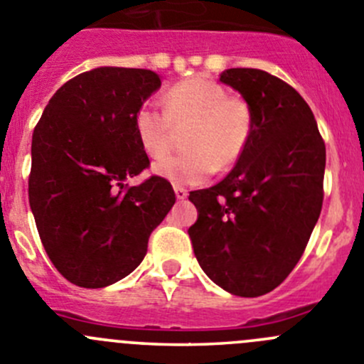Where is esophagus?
I'll use <instances>...</instances> for the list:
<instances>
[{
    "label": "esophagus",
    "mask_w": 364,
    "mask_h": 364,
    "mask_svg": "<svg viewBox=\"0 0 364 364\" xmlns=\"http://www.w3.org/2000/svg\"><path fill=\"white\" fill-rule=\"evenodd\" d=\"M174 192H176V198H178V199H185L186 196H188V190H186L185 186L176 185V186H174Z\"/></svg>",
    "instance_id": "obj_1"
}]
</instances>
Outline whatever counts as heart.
Returning <instances> with one entry per match:
<instances>
[{
	"label": "heart",
	"instance_id": "heart-1",
	"mask_svg": "<svg viewBox=\"0 0 364 364\" xmlns=\"http://www.w3.org/2000/svg\"><path fill=\"white\" fill-rule=\"evenodd\" d=\"M165 109L144 102L134 114V131L151 158L171 151L176 132L183 134L186 152L159 159L154 172L176 185H199L213 172L235 166L247 151L255 131L250 102L232 97L223 84L190 77L166 90Z\"/></svg>",
	"mask_w": 364,
	"mask_h": 364
}]
</instances>
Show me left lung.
Wrapping results in <instances>:
<instances>
[{"mask_svg":"<svg viewBox=\"0 0 364 364\" xmlns=\"http://www.w3.org/2000/svg\"><path fill=\"white\" fill-rule=\"evenodd\" d=\"M220 82L255 114L251 144L212 188L190 192L199 217L188 230L193 253L224 291L253 298L289 277L323 205L325 141L294 87L255 68H232Z\"/></svg>","mask_w":364,"mask_h":364,"instance_id":"obj_1","label":"left lung"}]
</instances>
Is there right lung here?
I'll list each match as a JSON object with an SVG mask.
<instances>
[{
    "label": "right lung",
    "instance_id": "obj_1",
    "mask_svg": "<svg viewBox=\"0 0 364 364\" xmlns=\"http://www.w3.org/2000/svg\"><path fill=\"white\" fill-rule=\"evenodd\" d=\"M161 86L138 68H97L57 90L32 136L28 201L44 251L71 284L98 289L140 266L176 203L165 178L125 179L151 165L134 114Z\"/></svg>",
    "mask_w": 364,
    "mask_h": 364
}]
</instances>
